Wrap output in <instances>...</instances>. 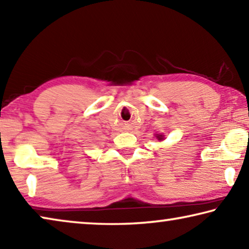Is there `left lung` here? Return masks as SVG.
I'll use <instances>...</instances> for the list:
<instances>
[{
    "instance_id": "left-lung-1",
    "label": "left lung",
    "mask_w": 249,
    "mask_h": 249,
    "mask_svg": "<svg viewBox=\"0 0 249 249\" xmlns=\"http://www.w3.org/2000/svg\"><path fill=\"white\" fill-rule=\"evenodd\" d=\"M158 140H159V141H161V140H162V136H161V135H160V136H158Z\"/></svg>"
}]
</instances>
